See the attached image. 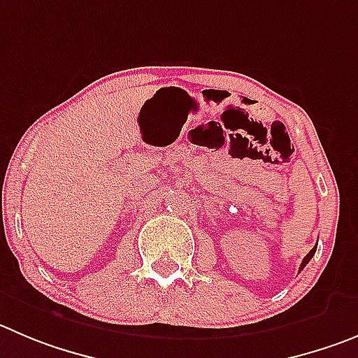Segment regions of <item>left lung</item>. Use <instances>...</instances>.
<instances>
[{
	"mask_svg": "<svg viewBox=\"0 0 358 358\" xmlns=\"http://www.w3.org/2000/svg\"><path fill=\"white\" fill-rule=\"evenodd\" d=\"M315 252H316V247H313V249H310V252L309 255L306 256V258H303V262H302V265H300V270H303V266L307 265V263L310 262V258H313V256H315Z\"/></svg>",
	"mask_w": 358,
	"mask_h": 358,
	"instance_id": "8db88e82",
	"label": "left lung"
}]
</instances>
